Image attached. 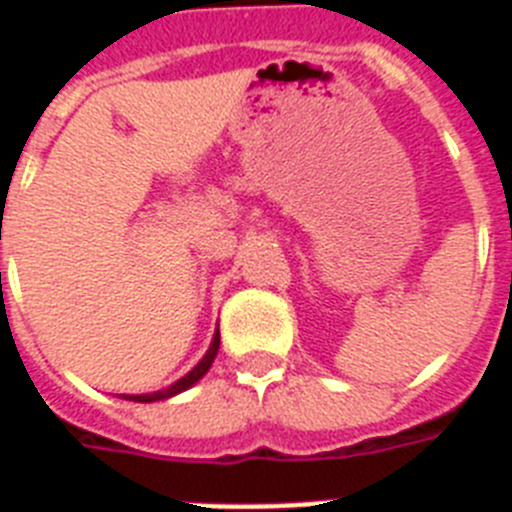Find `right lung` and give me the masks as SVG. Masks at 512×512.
I'll use <instances>...</instances> for the list:
<instances>
[{
  "instance_id": "obj_1",
  "label": "right lung",
  "mask_w": 512,
  "mask_h": 512,
  "mask_svg": "<svg viewBox=\"0 0 512 512\" xmlns=\"http://www.w3.org/2000/svg\"><path fill=\"white\" fill-rule=\"evenodd\" d=\"M217 348H220V333H217V330H215V336H212V343H210V348H207V354L202 356L200 364L194 366V369L189 374H184V377L179 379V382H174V384H171V387H166V390L151 392V395H122V397H125V400H133V402H156V400H166V397H174V395H179V392L189 390V387H192L194 382H200V379L205 377L207 369H210L212 361H215Z\"/></svg>"
}]
</instances>
